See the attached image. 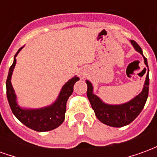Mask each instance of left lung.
I'll list each match as a JSON object with an SVG mask.
<instances>
[{"instance_id": "8db88e82", "label": "left lung", "mask_w": 157, "mask_h": 157, "mask_svg": "<svg viewBox=\"0 0 157 157\" xmlns=\"http://www.w3.org/2000/svg\"><path fill=\"white\" fill-rule=\"evenodd\" d=\"M131 44L134 48L143 55L141 48L140 45L134 40H131ZM144 57L145 65L148 67L147 59ZM149 72V68H148ZM87 84V92L86 95L88 98L92 109L94 110L97 118L100 121L112 127H123L130 124L135 120L136 117L144 109L149 93V75L147 73L145 78V85L142 92L136 96L131 101L121 104V105H109L101 101L98 97L93 94V87L92 83L86 81Z\"/></svg>"}]
</instances>
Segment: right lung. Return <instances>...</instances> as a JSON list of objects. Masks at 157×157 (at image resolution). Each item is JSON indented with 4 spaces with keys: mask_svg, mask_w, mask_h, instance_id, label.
<instances>
[{
    "mask_svg": "<svg viewBox=\"0 0 157 157\" xmlns=\"http://www.w3.org/2000/svg\"><path fill=\"white\" fill-rule=\"evenodd\" d=\"M14 56V61L9 69L8 75L6 79V96L8 100L9 105L12 109L13 114L17 118L19 121L26 125L27 127L32 128L38 132L49 131L55 129L65 120V113L66 111V102L73 92V86L75 83L79 80V77L75 76L71 79L63 86L61 92L59 95L58 98L52 105L40 109H22L17 103V98L12 83V71L16 65V56L17 55L20 50Z\"/></svg>",
    "mask_w": 157,
    "mask_h": 157,
    "instance_id": "add662e5",
    "label": "right lung"
}]
</instances>
